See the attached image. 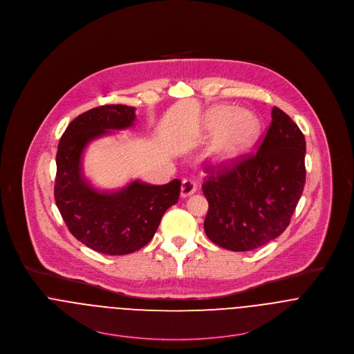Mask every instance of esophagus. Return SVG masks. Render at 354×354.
Returning <instances> with one entry per match:
<instances>
[{"mask_svg":"<svg viewBox=\"0 0 354 354\" xmlns=\"http://www.w3.org/2000/svg\"><path fill=\"white\" fill-rule=\"evenodd\" d=\"M196 189H197V184H196V181L192 180V178H187V180H184L183 183H181V197H189L191 194L196 192Z\"/></svg>","mask_w":354,"mask_h":354,"instance_id":"34e87169","label":"esophagus"}]
</instances>
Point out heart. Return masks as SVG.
Returning a JSON list of instances; mask_svg holds the SVG:
<instances>
[{
    "label": "heart",
    "instance_id": "obj_1",
    "mask_svg": "<svg viewBox=\"0 0 354 354\" xmlns=\"http://www.w3.org/2000/svg\"><path fill=\"white\" fill-rule=\"evenodd\" d=\"M204 129L208 133L217 132L207 150V160L215 165H225L256 143L261 132V122L252 111L216 105L205 113Z\"/></svg>",
    "mask_w": 354,
    "mask_h": 354
}]
</instances>
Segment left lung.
<instances>
[{"label": "left lung", "mask_w": 354, "mask_h": 354, "mask_svg": "<svg viewBox=\"0 0 354 354\" xmlns=\"http://www.w3.org/2000/svg\"><path fill=\"white\" fill-rule=\"evenodd\" d=\"M304 157L303 132L273 106L256 154L228 166H205L207 236L227 250L249 252L283 234L306 184Z\"/></svg>", "instance_id": "left-lung-1"}]
</instances>
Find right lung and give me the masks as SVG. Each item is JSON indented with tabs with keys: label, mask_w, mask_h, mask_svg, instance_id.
<instances>
[{
	"label": "right lung",
	"mask_w": 354,
	"mask_h": 354,
	"mask_svg": "<svg viewBox=\"0 0 354 354\" xmlns=\"http://www.w3.org/2000/svg\"><path fill=\"white\" fill-rule=\"evenodd\" d=\"M133 122V106L101 105L77 116L58 145L57 207L80 242L108 256L129 254L146 246L181 191V181L174 178L165 185L132 181L123 189L100 192L84 177L81 160L86 146L111 129H129Z\"/></svg>",
	"instance_id": "obj_1"
}]
</instances>
